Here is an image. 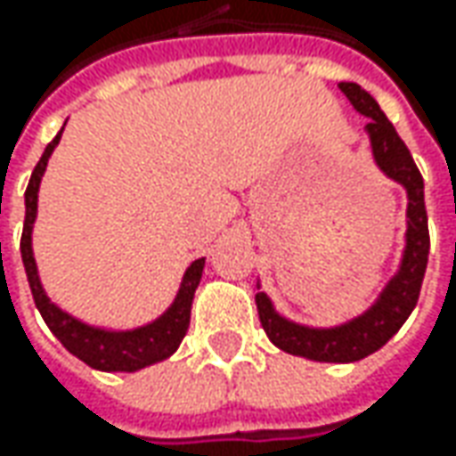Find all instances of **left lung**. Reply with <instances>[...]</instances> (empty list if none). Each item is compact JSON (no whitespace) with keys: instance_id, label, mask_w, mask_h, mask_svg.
Masks as SVG:
<instances>
[{"instance_id":"1","label":"left lung","mask_w":456,"mask_h":456,"mask_svg":"<svg viewBox=\"0 0 456 456\" xmlns=\"http://www.w3.org/2000/svg\"><path fill=\"white\" fill-rule=\"evenodd\" d=\"M340 91L347 101L365 114L368 121V136L376 157L378 167L406 187L409 192V228H406V251L401 269L388 287L378 297V302L365 314L355 317L353 322L332 327V330H314L302 327L281 314H276L272 299L258 291L256 306H258V320L269 340L291 355L299 358L320 360V362H355L368 358L370 353L380 350L386 342L401 330V324L409 320L413 306L419 302V291L429 261V223H427V205H424V177L413 162L411 151L403 144V139L395 134L394 124L388 116L380 111L376 98L370 96L358 83H340Z\"/></svg>"}]
</instances>
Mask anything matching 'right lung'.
<instances>
[{
    "label": "right lung",
    "instance_id": "1",
    "mask_svg": "<svg viewBox=\"0 0 456 456\" xmlns=\"http://www.w3.org/2000/svg\"><path fill=\"white\" fill-rule=\"evenodd\" d=\"M62 134V132H61ZM61 134L45 147L40 162L32 169V177L25 190V225H22V240H20V251H22V264H25L27 281L32 289V299L40 309L43 320L47 327L53 330V335L62 342V347L68 353H73L86 365L96 368V370H109V373H134L139 368H147L151 362L169 358L180 342H183L184 332L190 327V306H192V297L200 284L202 266L205 258H198L190 264V269L184 272L183 287L177 299L167 309L159 320L151 324L136 327V330H126V332H111V330H98V327H88V324L73 320L70 314H65L62 309L53 305L45 294L40 276H37V266H35V256H32V223L37 216V190H40V180H43L47 159L55 150V144L61 142Z\"/></svg>",
    "mask_w": 456,
    "mask_h": 456
}]
</instances>
